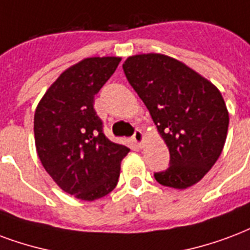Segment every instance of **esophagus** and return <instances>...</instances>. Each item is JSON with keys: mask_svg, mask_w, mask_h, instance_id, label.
I'll use <instances>...</instances> for the list:
<instances>
[{"mask_svg": "<svg viewBox=\"0 0 250 250\" xmlns=\"http://www.w3.org/2000/svg\"><path fill=\"white\" fill-rule=\"evenodd\" d=\"M132 139H134V142L136 144H142V142H143V132L140 130H135L134 135H132Z\"/></svg>", "mask_w": 250, "mask_h": 250, "instance_id": "esophagus-1", "label": "esophagus"}]
</instances>
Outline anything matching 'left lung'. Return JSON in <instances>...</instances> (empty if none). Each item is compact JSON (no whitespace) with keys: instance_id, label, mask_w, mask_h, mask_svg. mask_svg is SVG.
<instances>
[{"instance_id":"1","label":"left lung","mask_w":250,"mask_h":250,"mask_svg":"<svg viewBox=\"0 0 250 250\" xmlns=\"http://www.w3.org/2000/svg\"><path fill=\"white\" fill-rule=\"evenodd\" d=\"M123 71L169 149V167L153 173L156 182L179 189L200 182L227 139L229 115L221 92L167 55H134Z\"/></svg>"}]
</instances>
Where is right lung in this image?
Segmentation results:
<instances>
[{
	"mask_svg": "<svg viewBox=\"0 0 250 250\" xmlns=\"http://www.w3.org/2000/svg\"><path fill=\"white\" fill-rule=\"evenodd\" d=\"M120 58H87L59 75L34 115L36 147L42 166L64 192L92 201L118 184L120 162L130 148L103 132L94 97Z\"/></svg>",
	"mask_w": 250,
	"mask_h": 250,
	"instance_id": "1",
	"label": "right lung"
}]
</instances>
